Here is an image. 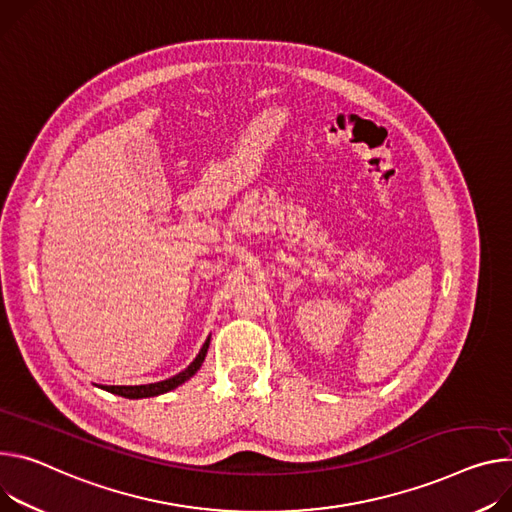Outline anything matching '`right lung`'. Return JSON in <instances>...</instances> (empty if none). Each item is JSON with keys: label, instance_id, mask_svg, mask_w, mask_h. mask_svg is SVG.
I'll use <instances>...</instances> for the list:
<instances>
[{"label": "right lung", "instance_id": "add662e5", "mask_svg": "<svg viewBox=\"0 0 512 512\" xmlns=\"http://www.w3.org/2000/svg\"><path fill=\"white\" fill-rule=\"evenodd\" d=\"M208 347H210V337L206 339L204 347L200 349L198 357L185 367L183 371H179L177 376L169 378V380H163V382H155V384H145V386H104L108 392L112 394H118V396H124V398H149V396H159V394H165L169 390H175L177 386H181L183 382H188L196 371L202 367L204 359H206V353H208Z\"/></svg>", "mask_w": 512, "mask_h": 512}]
</instances>
